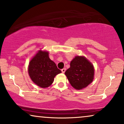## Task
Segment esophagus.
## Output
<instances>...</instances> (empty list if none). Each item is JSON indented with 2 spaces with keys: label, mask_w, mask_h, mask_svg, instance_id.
Segmentation results:
<instances>
[{
  "label": "esophagus",
  "mask_w": 124,
  "mask_h": 124,
  "mask_svg": "<svg viewBox=\"0 0 124 124\" xmlns=\"http://www.w3.org/2000/svg\"><path fill=\"white\" fill-rule=\"evenodd\" d=\"M66 69L65 68L62 69V70H61V71H62V73H65V72L66 71Z\"/></svg>",
  "instance_id": "34e87169"
}]
</instances>
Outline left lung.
<instances>
[{
    "label": "left lung",
    "mask_w": 124,
    "mask_h": 124,
    "mask_svg": "<svg viewBox=\"0 0 124 124\" xmlns=\"http://www.w3.org/2000/svg\"><path fill=\"white\" fill-rule=\"evenodd\" d=\"M65 75L74 88L81 90L93 80V66L85 57L77 56L71 62L70 67L66 71Z\"/></svg>",
    "instance_id": "obj_1"
}]
</instances>
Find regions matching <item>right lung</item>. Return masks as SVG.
<instances>
[{
  "mask_svg": "<svg viewBox=\"0 0 124 124\" xmlns=\"http://www.w3.org/2000/svg\"><path fill=\"white\" fill-rule=\"evenodd\" d=\"M28 72L34 83L42 88L52 85L56 75L61 71L49 58L48 53L39 50L29 62Z\"/></svg>",
  "mask_w": 124,
  "mask_h": 124,
  "instance_id": "obj_1",
  "label": "right lung"
}]
</instances>
